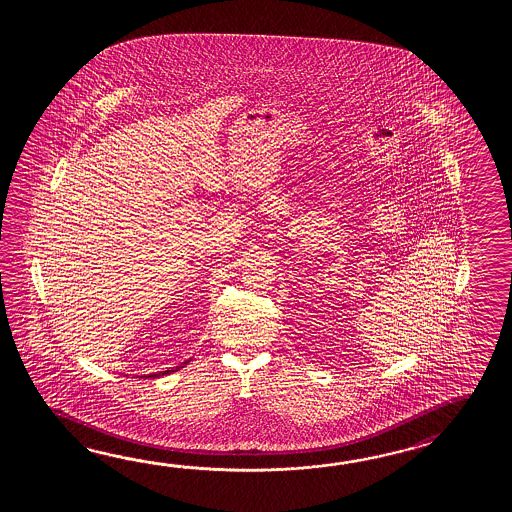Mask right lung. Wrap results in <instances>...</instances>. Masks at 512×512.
<instances>
[{
	"mask_svg": "<svg viewBox=\"0 0 512 512\" xmlns=\"http://www.w3.org/2000/svg\"><path fill=\"white\" fill-rule=\"evenodd\" d=\"M179 368H185V366H179ZM179 368H175V370H166L161 373V375H168V373H172V371H177ZM150 377H157V373L155 375H150Z\"/></svg>",
	"mask_w": 512,
	"mask_h": 512,
	"instance_id": "1",
	"label": "right lung"
}]
</instances>
